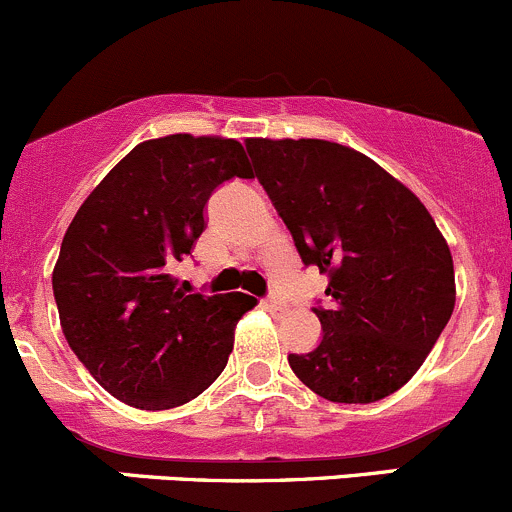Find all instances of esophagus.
<instances>
[{
	"label": "esophagus",
	"instance_id": "34e87169",
	"mask_svg": "<svg viewBox=\"0 0 512 512\" xmlns=\"http://www.w3.org/2000/svg\"><path fill=\"white\" fill-rule=\"evenodd\" d=\"M263 308L271 310V313H283L286 310V303H283V298H278V295H268V298L261 300Z\"/></svg>",
	"mask_w": 512,
	"mask_h": 512
}]
</instances>
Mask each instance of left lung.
Returning a JSON list of instances; mask_svg holds the SVG:
<instances>
[{
    "instance_id": "8db88e82",
    "label": "left lung",
    "mask_w": 512,
    "mask_h": 512,
    "mask_svg": "<svg viewBox=\"0 0 512 512\" xmlns=\"http://www.w3.org/2000/svg\"><path fill=\"white\" fill-rule=\"evenodd\" d=\"M256 177L293 234L305 266L328 276L333 308H315L323 340L288 355L295 377L340 404L402 389L449 323L453 258L409 187L330 140L249 138Z\"/></svg>"
}]
</instances>
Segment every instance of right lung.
<instances>
[{"label":"right lung","mask_w":512,"mask_h":512,"mask_svg":"<svg viewBox=\"0 0 512 512\" xmlns=\"http://www.w3.org/2000/svg\"><path fill=\"white\" fill-rule=\"evenodd\" d=\"M231 177H254L239 140H145L68 224L51 276L61 330L100 387L130 407L160 412L199 397L256 305L246 293H187L172 276L207 229V199Z\"/></svg>","instance_id":"right-lung-1"}]
</instances>
